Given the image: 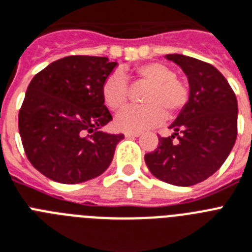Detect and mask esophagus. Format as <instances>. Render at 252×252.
<instances>
[{
	"label": "esophagus",
	"mask_w": 252,
	"mask_h": 252,
	"mask_svg": "<svg viewBox=\"0 0 252 252\" xmlns=\"http://www.w3.org/2000/svg\"><path fill=\"white\" fill-rule=\"evenodd\" d=\"M139 135H140L139 132H125L126 138H138Z\"/></svg>",
	"instance_id": "34e87169"
}]
</instances>
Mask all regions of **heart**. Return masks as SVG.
Wrapping results in <instances>:
<instances>
[{"label": "heart", "instance_id": "heart-1", "mask_svg": "<svg viewBox=\"0 0 252 252\" xmlns=\"http://www.w3.org/2000/svg\"><path fill=\"white\" fill-rule=\"evenodd\" d=\"M135 78L148 89L141 95L145 104L126 108L116 118L120 130L139 132L155 127L165 121L166 113L175 117L189 101V87L175 76L168 65L159 62H149L134 68ZM101 96L111 111L117 112L127 104L130 87L124 72L117 70L107 77L101 86Z\"/></svg>", "mask_w": 252, "mask_h": 252}]
</instances>
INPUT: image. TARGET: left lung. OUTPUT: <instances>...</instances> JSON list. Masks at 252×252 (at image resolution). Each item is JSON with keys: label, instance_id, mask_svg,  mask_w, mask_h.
Listing matches in <instances>:
<instances>
[{"label": "left lung", "instance_id": "8db88e82", "mask_svg": "<svg viewBox=\"0 0 252 252\" xmlns=\"http://www.w3.org/2000/svg\"><path fill=\"white\" fill-rule=\"evenodd\" d=\"M166 58L182 66L190 95L170 126L174 134L158 136V147L145 155V163L162 182L194 186L218 171L233 148L237 97L225 77L211 64L180 54H168Z\"/></svg>", "mask_w": 252, "mask_h": 252}]
</instances>
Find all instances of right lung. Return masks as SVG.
Here are the masks:
<instances>
[{
	"mask_svg": "<svg viewBox=\"0 0 252 252\" xmlns=\"http://www.w3.org/2000/svg\"><path fill=\"white\" fill-rule=\"evenodd\" d=\"M117 66L108 58L70 55L33 77L19 111L27 158L54 182L77 184L101 175L124 134L99 128L111 122L101 86Z\"/></svg>",
	"mask_w": 252,
	"mask_h": 252,
	"instance_id": "add662e5",
	"label": "right lung"
}]
</instances>
